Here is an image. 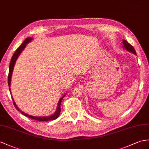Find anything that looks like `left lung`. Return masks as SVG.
<instances>
[{"label":"left lung","instance_id":"8db88e82","mask_svg":"<svg viewBox=\"0 0 149 149\" xmlns=\"http://www.w3.org/2000/svg\"><path fill=\"white\" fill-rule=\"evenodd\" d=\"M123 47H124L125 49H126L128 51L133 53L135 55H136L135 49H134L132 45H130L128 42L125 40H124L123 41Z\"/></svg>","mask_w":149,"mask_h":149}]
</instances>
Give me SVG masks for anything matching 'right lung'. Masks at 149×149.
<instances>
[{"mask_svg": "<svg viewBox=\"0 0 149 149\" xmlns=\"http://www.w3.org/2000/svg\"><path fill=\"white\" fill-rule=\"evenodd\" d=\"M32 40V38L31 37H28L27 38L25 39V40L22 43V44H21L18 48L17 49V50H16V52H14V54H13V56L11 58V60H10V65H9V74H8V85L9 87V91L10 92V81H11V77H12V74H13V69H14V65H15L16 63V61L17 59L18 56L20 55V54L21 53V52L23 51L24 50V49L25 48V47L26 46L27 43H28L30 42H31ZM11 93V92H10ZM65 95H64L62 98H61L59 99V102H58V105H57V109L56 111V112H54V114L50 116H43V117H37V116H32L30 115H28L26 113H24L23 111H21L19 108H18L16 106V104L14 102V100L13 99V98L12 97V99L13 101V104L14 107L16 109L17 111H19L21 114H23L25 116H26L28 118H30L31 119H35V120H37L39 121H51V120H54V119H57L58 117H59V116L60 115L61 113V102H62V100L63 99V98L64 97Z\"/></svg>", "mask_w": 149, "mask_h": 149, "instance_id": "add662e5", "label": "right lung"}]
</instances>
